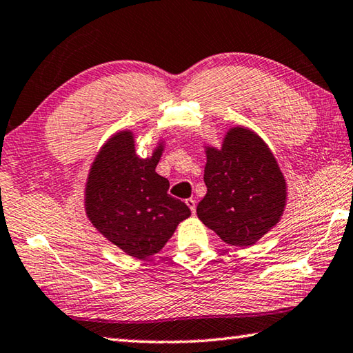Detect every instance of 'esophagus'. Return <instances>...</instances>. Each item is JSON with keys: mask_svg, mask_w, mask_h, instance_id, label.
<instances>
[{"mask_svg": "<svg viewBox=\"0 0 353 353\" xmlns=\"http://www.w3.org/2000/svg\"><path fill=\"white\" fill-rule=\"evenodd\" d=\"M186 205L189 206L190 212L195 214V200H194V199H188V200H186Z\"/></svg>", "mask_w": 353, "mask_h": 353, "instance_id": "obj_1", "label": "esophagus"}]
</instances>
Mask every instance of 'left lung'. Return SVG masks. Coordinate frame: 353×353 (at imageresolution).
<instances>
[{
    "label": "left lung",
    "instance_id": "8db88e82",
    "mask_svg": "<svg viewBox=\"0 0 353 353\" xmlns=\"http://www.w3.org/2000/svg\"><path fill=\"white\" fill-rule=\"evenodd\" d=\"M208 192L196 215L225 243L254 245L279 223L287 181L271 148L243 125L231 127L221 147L205 145Z\"/></svg>",
    "mask_w": 353,
    "mask_h": 353
}]
</instances>
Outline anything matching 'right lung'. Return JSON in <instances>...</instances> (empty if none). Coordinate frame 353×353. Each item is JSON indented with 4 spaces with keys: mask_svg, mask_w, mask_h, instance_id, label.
Instances as JSON below:
<instances>
[{
    "mask_svg": "<svg viewBox=\"0 0 353 353\" xmlns=\"http://www.w3.org/2000/svg\"><path fill=\"white\" fill-rule=\"evenodd\" d=\"M134 142L132 130L105 141L86 178L83 206L105 239L128 256L147 259L164 248L190 209L167 194L169 180L154 172L164 141L147 158L136 153Z\"/></svg>",
    "mask_w": 353,
    "mask_h": 353,
    "instance_id": "1",
    "label": "right lung"
}]
</instances>
